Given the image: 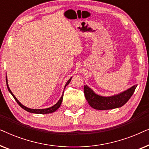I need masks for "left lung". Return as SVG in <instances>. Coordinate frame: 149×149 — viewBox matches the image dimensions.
<instances>
[{"mask_svg":"<svg viewBox=\"0 0 149 149\" xmlns=\"http://www.w3.org/2000/svg\"><path fill=\"white\" fill-rule=\"evenodd\" d=\"M136 87L137 85H134L131 88L119 94L109 97L97 95L86 85H84L83 89L85 98L93 109L96 110H109L119 108L125 104L133 95Z\"/></svg>","mask_w":149,"mask_h":149,"instance_id":"left-lung-1","label":"left lung"}]
</instances>
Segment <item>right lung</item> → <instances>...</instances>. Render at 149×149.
<instances>
[{"instance_id": "1", "label": "right lung", "mask_w": 149, "mask_h": 149, "mask_svg": "<svg viewBox=\"0 0 149 149\" xmlns=\"http://www.w3.org/2000/svg\"><path fill=\"white\" fill-rule=\"evenodd\" d=\"M71 79H72V77L69 79V80L67 81L66 84V85H65V87H66L67 85H68L69 84V83L71 81ZM6 82H7V88H8V90H9V91L10 93H11V95H13V97H14V99L15 100V101L17 102V103L19 104L20 107H21L22 109L25 110V111H28V112H30V113H36V114H48V113H54V112H55L56 111V110H58L59 109V107H60L61 104H62V99H63V95H62V97H60V99L59 100V101L57 102L56 104H55L54 106H53V107H50V108H48V109H29V108H27L26 107H24V106L23 104H22L21 103L19 102V101L17 100V99L16 98L15 95H14L13 94V93L11 92V91L10 90L9 87V85H8V83H7V78H6Z\"/></svg>"}]
</instances>
